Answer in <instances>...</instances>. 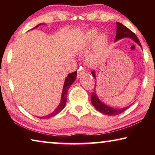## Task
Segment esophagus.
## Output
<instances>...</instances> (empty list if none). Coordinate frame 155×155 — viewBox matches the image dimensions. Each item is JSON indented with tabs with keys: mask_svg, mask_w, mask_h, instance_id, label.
Masks as SVG:
<instances>
[{
	"mask_svg": "<svg viewBox=\"0 0 155 155\" xmlns=\"http://www.w3.org/2000/svg\"><path fill=\"white\" fill-rule=\"evenodd\" d=\"M85 72V70L84 69V68H79V69L78 70V72H77V77H81V75H83Z\"/></svg>",
	"mask_w": 155,
	"mask_h": 155,
	"instance_id": "1",
	"label": "esophagus"
}]
</instances>
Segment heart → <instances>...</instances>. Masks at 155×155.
<instances>
[{
  "label": "heart",
  "instance_id": "obj_1",
  "mask_svg": "<svg viewBox=\"0 0 155 155\" xmlns=\"http://www.w3.org/2000/svg\"><path fill=\"white\" fill-rule=\"evenodd\" d=\"M97 34V30L96 29H91L85 35V40L83 41L82 44H81V48H84L89 43H90L92 41ZM107 44V38L104 35H100L98 38H96L95 41V46L96 49H101L103 47L105 46Z\"/></svg>",
  "mask_w": 155,
  "mask_h": 155
}]
</instances>
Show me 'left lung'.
<instances>
[{
  "instance_id": "1",
  "label": "left lung",
  "mask_w": 155,
  "mask_h": 155,
  "mask_svg": "<svg viewBox=\"0 0 155 155\" xmlns=\"http://www.w3.org/2000/svg\"><path fill=\"white\" fill-rule=\"evenodd\" d=\"M117 25V29H116V37H115V41L120 40V39L125 38H131L132 40L135 41L139 45L141 46L140 41L139 40L138 38L135 34L132 32L130 29H128L127 27H126L124 25L120 22L116 23ZM91 74L93 75V77L96 78V75H95V72L92 71L91 72ZM91 103H92L93 106L95 107V109L98 111L99 112L102 113V114H105L107 115H117L120 114H122V112H124L125 110H127L128 107L130 105L124 107V108L122 109H114L112 108V107H110L109 106L106 105L105 104L100 101L98 99V96L96 95V91H94V93L91 95Z\"/></svg>"
}]
</instances>
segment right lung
<instances>
[{"instance_id": "right-lung-1", "label": "right lung", "mask_w": 155, "mask_h": 155, "mask_svg": "<svg viewBox=\"0 0 155 155\" xmlns=\"http://www.w3.org/2000/svg\"><path fill=\"white\" fill-rule=\"evenodd\" d=\"M41 24L37 25L35 27H34L33 28H35L36 27H38L40 26ZM77 72L75 71L74 72L70 73L68 75V77H66L64 82V88H63V91H62V94H61V103L59 104V106L57 107V108L54 110L53 112H52L51 114H50L48 115H46V116H43V117H38L39 118H43V119H46V118H50V117H52L56 115L57 114H58L61 111V110L64 108L65 106V104H66V101H67V94H68V89L70 88V86H71L72 84L74 83V81L76 80V78H77Z\"/></svg>"}]
</instances>
